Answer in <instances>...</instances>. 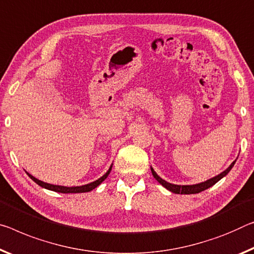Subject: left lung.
<instances>
[{
  "instance_id": "left-lung-1",
  "label": "left lung",
  "mask_w": 254,
  "mask_h": 254,
  "mask_svg": "<svg viewBox=\"0 0 254 254\" xmlns=\"http://www.w3.org/2000/svg\"><path fill=\"white\" fill-rule=\"evenodd\" d=\"M234 164H235V162H233L231 164V166H229L226 171H224L223 173H220L219 175L215 176V178L208 180V181H206V182H202V183H199V184H194V185H176V184L168 183V182H166V181H164L163 179H160L159 176L156 174V172L152 170V168H151V173H152V175H154V178L157 181H158V182L162 184L164 188H166L167 190L172 191L173 193H178V194H193V193H199L201 191L207 190L208 188H210L214 184H216L219 180L223 179L225 175L228 174L229 171H231L232 168H233V166H234Z\"/></svg>"
}]
</instances>
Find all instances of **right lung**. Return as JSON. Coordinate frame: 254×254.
<instances>
[{"label": "right lung", "mask_w": 254, "mask_h": 254, "mask_svg": "<svg viewBox=\"0 0 254 254\" xmlns=\"http://www.w3.org/2000/svg\"><path fill=\"white\" fill-rule=\"evenodd\" d=\"M112 170V166L110 167V170L106 172L105 175H103L102 178L98 179L97 181H95V182L89 183V184H86V185H82V187H72V188H67V187H61V185H53V184H48L43 182V181L37 180L36 178H34L33 175H30L29 173H27L28 176L34 181L35 183H37L38 185H40L42 188H45L47 190H52V191H55V192H60V193H82V192H89L91 190H94L95 188H97L98 185L103 182L104 180H105L108 174H110V172Z\"/></svg>", "instance_id": "obj_1"}]
</instances>
